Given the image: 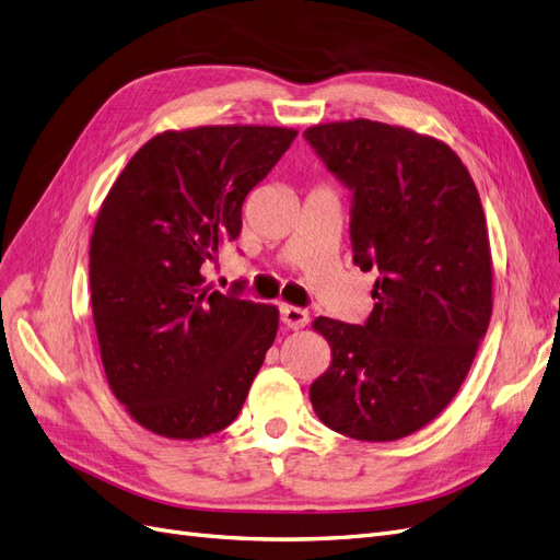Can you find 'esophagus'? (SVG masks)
Here are the masks:
<instances>
[{"label": "esophagus", "mask_w": 560, "mask_h": 560, "mask_svg": "<svg viewBox=\"0 0 560 560\" xmlns=\"http://www.w3.org/2000/svg\"><path fill=\"white\" fill-rule=\"evenodd\" d=\"M280 319H282V325L287 327V329H303L308 325V313L303 311V308H296V306H280Z\"/></svg>", "instance_id": "34e87169"}]
</instances>
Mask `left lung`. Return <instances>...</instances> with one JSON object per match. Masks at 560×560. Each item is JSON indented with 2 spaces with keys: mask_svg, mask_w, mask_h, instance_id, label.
Wrapping results in <instances>:
<instances>
[{
  "mask_svg": "<svg viewBox=\"0 0 560 560\" xmlns=\"http://www.w3.org/2000/svg\"><path fill=\"white\" fill-rule=\"evenodd\" d=\"M306 140L352 189V261L378 268L364 325L317 317L331 364L313 385L317 418L360 442H397L457 395L493 313L481 198L455 151L369 118L317 124Z\"/></svg>",
  "mask_w": 560,
  "mask_h": 560,
  "instance_id": "left-lung-1",
  "label": "left lung"
}]
</instances>
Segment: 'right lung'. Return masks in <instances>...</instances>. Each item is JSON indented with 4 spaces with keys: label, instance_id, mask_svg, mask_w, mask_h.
Wrapping results in <instances>:
<instances>
[{
    "label": "right lung",
    "instance_id": "right-lung-1",
    "mask_svg": "<svg viewBox=\"0 0 560 560\" xmlns=\"http://www.w3.org/2000/svg\"><path fill=\"white\" fill-rule=\"evenodd\" d=\"M294 138L238 124L159 132L100 206L89 252L100 358L144 430L194 442L238 418L280 313L214 292L200 266L238 238L245 196Z\"/></svg>",
    "mask_w": 560,
    "mask_h": 560
}]
</instances>
